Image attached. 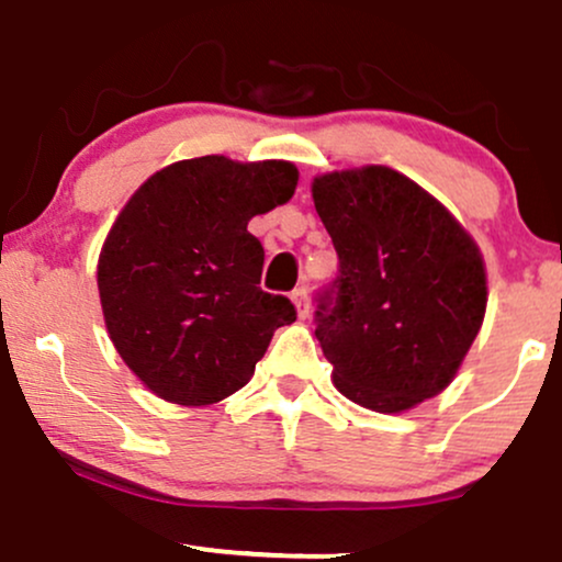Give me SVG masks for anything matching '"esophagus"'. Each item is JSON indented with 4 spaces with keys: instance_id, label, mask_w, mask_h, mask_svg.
Wrapping results in <instances>:
<instances>
[{
    "instance_id": "1",
    "label": "esophagus",
    "mask_w": 562,
    "mask_h": 562,
    "mask_svg": "<svg viewBox=\"0 0 562 562\" xmlns=\"http://www.w3.org/2000/svg\"><path fill=\"white\" fill-rule=\"evenodd\" d=\"M292 300H294V305H296V315H300V318H307V315H310V300H307V286H305V283L294 289Z\"/></svg>"
}]
</instances>
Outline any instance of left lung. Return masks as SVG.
Masks as SVG:
<instances>
[{"instance_id": "left-lung-1", "label": "left lung", "mask_w": 562, "mask_h": 562, "mask_svg": "<svg viewBox=\"0 0 562 562\" xmlns=\"http://www.w3.org/2000/svg\"><path fill=\"white\" fill-rule=\"evenodd\" d=\"M339 276L318 292L315 336L347 400L411 411L458 373L486 310L479 247L428 191L381 165L315 178Z\"/></svg>"}]
</instances>
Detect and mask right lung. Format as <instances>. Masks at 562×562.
<instances>
[{
    "instance_id": "obj_1",
    "label": "right lung",
    "mask_w": 562,
    "mask_h": 562,
    "mask_svg": "<svg viewBox=\"0 0 562 562\" xmlns=\"http://www.w3.org/2000/svg\"><path fill=\"white\" fill-rule=\"evenodd\" d=\"M296 168L207 155L157 170L99 255L104 323L125 366L157 397L202 407L252 379L292 300L260 289L255 215L292 200Z\"/></svg>"
}]
</instances>
